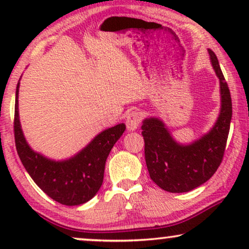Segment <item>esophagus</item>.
Listing matches in <instances>:
<instances>
[{
	"label": "esophagus",
	"instance_id": "obj_1",
	"mask_svg": "<svg viewBox=\"0 0 249 249\" xmlns=\"http://www.w3.org/2000/svg\"><path fill=\"white\" fill-rule=\"evenodd\" d=\"M142 122V115L138 111H131L125 117V125L129 131H134L139 127Z\"/></svg>",
	"mask_w": 249,
	"mask_h": 249
}]
</instances>
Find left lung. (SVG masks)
Listing matches in <instances>:
<instances>
[{"label": "left lung", "mask_w": 249, "mask_h": 249, "mask_svg": "<svg viewBox=\"0 0 249 249\" xmlns=\"http://www.w3.org/2000/svg\"><path fill=\"white\" fill-rule=\"evenodd\" d=\"M213 69L220 80L221 110L213 128L189 145L172 138L165 124L156 118L142 121L145 160L151 179L169 193H187L203 185L222 162L226 149L232 103L230 90L215 53L209 50Z\"/></svg>", "instance_id": "left-lung-1"}]
</instances>
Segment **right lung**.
<instances>
[{
  "instance_id": "1",
  "label": "right lung",
  "mask_w": 249,
  "mask_h": 249,
  "mask_svg": "<svg viewBox=\"0 0 249 249\" xmlns=\"http://www.w3.org/2000/svg\"><path fill=\"white\" fill-rule=\"evenodd\" d=\"M19 83L16 90L15 141L23 166L37 186L51 198L63 205H80L100 190L104 178L105 162L112 147L125 130L124 124L105 129L86 147L66 161H53L34 152L27 144L19 121Z\"/></svg>"
}]
</instances>
